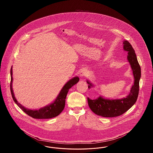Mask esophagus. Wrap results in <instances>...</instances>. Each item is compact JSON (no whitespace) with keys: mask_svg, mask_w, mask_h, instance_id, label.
<instances>
[{"mask_svg":"<svg viewBox=\"0 0 153 153\" xmlns=\"http://www.w3.org/2000/svg\"><path fill=\"white\" fill-rule=\"evenodd\" d=\"M88 74L87 71L85 69H82L80 72V76L81 77H85Z\"/></svg>","mask_w":153,"mask_h":153,"instance_id":"1","label":"esophagus"}]
</instances>
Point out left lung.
Instances as JSON below:
<instances>
[{
	"instance_id": "1",
	"label": "left lung",
	"mask_w": 153,
	"mask_h": 153,
	"mask_svg": "<svg viewBox=\"0 0 153 153\" xmlns=\"http://www.w3.org/2000/svg\"><path fill=\"white\" fill-rule=\"evenodd\" d=\"M124 51L128 52L127 59L131 65L134 78V85L130 92L126 97L121 99H107L99 97L97 99L91 100L88 97V105L95 114L105 117H118L126 112L137 102L139 90V80L141 76L140 66L139 64L135 51L131 44L127 41H124ZM88 88L94 87L89 81Z\"/></svg>"
}]
</instances>
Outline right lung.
I'll list each match as a JSON object with an SVG mask.
<instances>
[{"mask_svg": "<svg viewBox=\"0 0 153 153\" xmlns=\"http://www.w3.org/2000/svg\"><path fill=\"white\" fill-rule=\"evenodd\" d=\"M10 73V90L14 101L23 112H25L26 114L29 115L30 117H32L34 119H51L58 116V115L63 111V109H64L65 105L66 97L69 91V89L74 85L77 84L79 81V78L78 77H74L73 79L69 80L61 90L56 99L51 104L39 109H30L23 107L19 102H18L16 98L15 97L12 87V82L13 80L12 67L11 68Z\"/></svg>", "mask_w": 153, "mask_h": 153, "instance_id": "obj_1", "label": "right lung"}]
</instances>
